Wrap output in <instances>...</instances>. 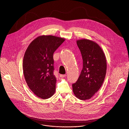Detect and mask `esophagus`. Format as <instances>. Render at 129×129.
<instances>
[{
  "label": "esophagus",
  "instance_id": "1",
  "mask_svg": "<svg viewBox=\"0 0 129 129\" xmlns=\"http://www.w3.org/2000/svg\"><path fill=\"white\" fill-rule=\"evenodd\" d=\"M66 76V74H60V77H65Z\"/></svg>",
  "mask_w": 129,
  "mask_h": 129
}]
</instances>
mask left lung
Wrapping results in <instances>:
<instances>
[{"label": "left lung", "mask_w": 129, "mask_h": 129, "mask_svg": "<svg viewBox=\"0 0 129 129\" xmlns=\"http://www.w3.org/2000/svg\"><path fill=\"white\" fill-rule=\"evenodd\" d=\"M83 60V67L76 82L72 84L75 96L81 100L91 98L100 89L106 75L105 54L94 41L82 39L76 41Z\"/></svg>", "instance_id": "left-lung-1"}]
</instances>
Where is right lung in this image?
Instances as JSON below:
<instances>
[{
  "label": "right lung",
  "mask_w": 129,
  "mask_h": 129,
  "mask_svg": "<svg viewBox=\"0 0 129 129\" xmlns=\"http://www.w3.org/2000/svg\"><path fill=\"white\" fill-rule=\"evenodd\" d=\"M64 41V38L53 35L40 36L30 43L25 52L23 62L25 79L39 98L48 99L55 92L53 54Z\"/></svg>",
  "instance_id": "obj_1"
}]
</instances>
